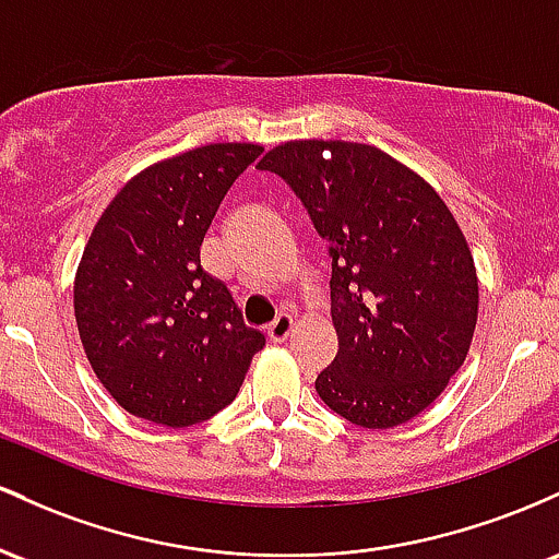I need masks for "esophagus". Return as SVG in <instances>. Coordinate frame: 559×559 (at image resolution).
I'll list each match as a JSON object with an SVG mask.
<instances>
[{
    "label": "esophagus",
    "mask_w": 559,
    "mask_h": 559,
    "mask_svg": "<svg viewBox=\"0 0 559 559\" xmlns=\"http://www.w3.org/2000/svg\"><path fill=\"white\" fill-rule=\"evenodd\" d=\"M290 332H293V317H290V313H280V317L274 319V322L266 328V335H269V341H272V343L287 341V335H290Z\"/></svg>",
    "instance_id": "34e87169"
}]
</instances>
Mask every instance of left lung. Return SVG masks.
<instances>
[{"label": "left lung", "instance_id": "obj_1", "mask_svg": "<svg viewBox=\"0 0 559 559\" xmlns=\"http://www.w3.org/2000/svg\"><path fill=\"white\" fill-rule=\"evenodd\" d=\"M332 259L335 361L317 393L361 428L409 423L465 361L478 322V277L441 195L372 144L298 140L269 150Z\"/></svg>", "mask_w": 559, "mask_h": 559}]
</instances>
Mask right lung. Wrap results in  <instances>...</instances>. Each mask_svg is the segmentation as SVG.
I'll return each mask as SVG.
<instances>
[{
	"label": "right lung",
	"instance_id": "add662e5",
	"mask_svg": "<svg viewBox=\"0 0 559 559\" xmlns=\"http://www.w3.org/2000/svg\"><path fill=\"white\" fill-rule=\"evenodd\" d=\"M261 144L218 142L153 163L110 200L81 255L73 311L94 374L129 415L198 425L231 404L263 335L200 246Z\"/></svg>",
	"mask_w": 559,
	"mask_h": 559
}]
</instances>
